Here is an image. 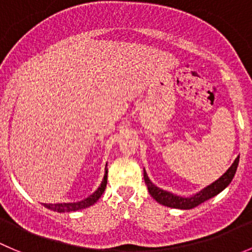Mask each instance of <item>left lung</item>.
Masks as SVG:
<instances>
[{
  "label": "left lung",
  "instance_id": "left-lung-1",
  "mask_svg": "<svg viewBox=\"0 0 252 252\" xmlns=\"http://www.w3.org/2000/svg\"><path fill=\"white\" fill-rule=\"evenodd\" d=\"M239 164V156L234 163L230 166V168L220 177L218 181H215L214 183H212L210 186H208L207 188H204L203 190H200L199 193H196L195 195L190 196V198H183V196L174 195L173 193H169V191L163 190V189L156 187L152 182L148 178L147 173H146L145 168H143V178H145V183L147 186L148 191H150L151 195L153 196V199L157 200L159 204L166 205L169 208H177V209H193V208L198 207L199 204L204 203L205 200L210 199L213 196H215L217 194H219L220 191L224 190L227 186L230 184V182L232 181L234 176H235V172L238 169Z\"/></svg>",
  "mask_w": 252,
  "mask_h": 252
}]
</instances>
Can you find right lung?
Returning <instances> with one entry per match:
<instances>
[{"label": "right lung", "instance_id": "right-lung-1", "mask_svg": "<svg viewBox=\"0 0 252 252\" xmlns=\"http://www.w3.org/2000/svg\"><path fill=\"white\" fill-rule=\"evenodd\" d=\"M107 166V164H106ZM107 184V169L105 171L104 179L101 182V186L97 188V190H95L94 193L90 196H88L86 199L80 200V202L76 203H58V204H44L45 208L50 210H54V212L58 213H70V212H76V210L85 209V208L90 207V205L95 204V203L99 200L100 196L102 195V193L105 191V188H106Z\"/></svg>", "mask_w": 252, "mask_h": 252}]
</instances>
